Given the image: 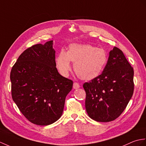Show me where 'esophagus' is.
Listing matches in <instances>:
<instances>
[{
  "mask_svg": "<svg viewBox=\"0 0 146 146\" xmlns=\"http://www.w3.org/2000/svg\"><path fill=\"white\" fill-rule=\"evenodd\" d=\"M80 87V86L79 83H78L76 82H74L73 83V88L74 89H78V88H79Z\"/></svg>",
  "mask_w": 146,
  "mask_h": 146,
  "instance_id": "obj_1",
  "label": "esophagus"
}]
</instances>
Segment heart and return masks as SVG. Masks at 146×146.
<instances>
[{
    "instance_id": "b5f03b06",
    "label": "heart",
    "mask_w": 146,
    "mask_h": 146,
    "mask_svg": "<svg viewBox=\"0 0 146 146\" xmlns=\"http://www.w3.org/2000/svg\"><path fill=\"white\" fill-rule=\"evenodd\" d=\"M108 59L106 50L88 44L73 43L68 52L61 50L55 59L56 68L63 76L68 75L74 63V70L80 78L93 80L102 73Z\"/></svg>"
}]
</instances>
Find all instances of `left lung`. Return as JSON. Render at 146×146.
<instances>
[{"mask_svg":"<svg viewBox=\"0 0 146 146\" xmlns=\"http://www.w3.org/2000/svg\"><path fill=\"white\" fill-rule=\"evenodd\" d=\"M134 70L123 52L114 47L103 73L83 84L88 114L98 122L116 119L123 113L134 92Z\"/></svg>","mask_w":146,"mask_h":146,"instance_id":"obj_1","label":"left lung"}]
</instances>
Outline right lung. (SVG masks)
<instances>
[{
    "instance_id": "obj_1",
    "label": "right lung",
    "mask_w": 146,
    "mask_h": 146,
    "mask_svg": "<svg viewBox=\"0 0 146 146\" xmlns=\"http://www.w3.org/2000/svg\"><path fill=\"white\" fill-rule=\"evenodd\" d=\"M53 40L36 44L19 56L11 70L12 96L31 123L47 126L62 116L73 81L56 68Z\"/></svg>"
}]
</instances>
